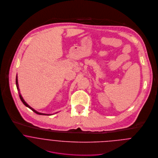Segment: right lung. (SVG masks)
<instances>
[{
	"instance_id": "right-lung-1",
	"label": "right lung",
	"mask_w": 158,
	"mask_h": 158,
	"mask_svg": "<svg viewBox=\"0 0 158 158\" xmlns=\"http://www.w3.org/2000/svg\"><path fill=\"white\" fill-rule=\"evenodd\" d=\"M16 87H17V89H18V91H19V88H18V78H17V76H16ZM19 98H20V99H21V101H22V102L24 104V105H26V106H27L28 108H29L30 109H31L34 112H35V113H37V114H41V115H51V114H44V113H39L38 111H37L36 110H35L34 109H33L32 107H31L29 105H28L25 101H24V100L23 99V97L21 96V95L20 94V93H19Z\"/></svg>"
}]
</instances>
